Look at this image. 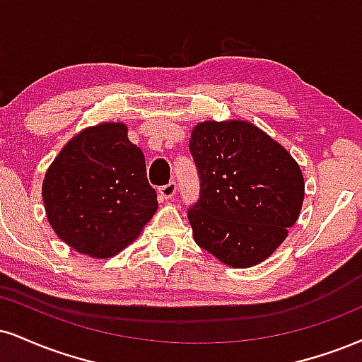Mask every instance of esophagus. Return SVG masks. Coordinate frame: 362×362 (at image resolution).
Masks as SVG:
<instances>
[{
	"label": "esophagus",
	"instance_id": "esophagus-1",
	"mask_svg": "<svg viewBox=\"0 0 362 362\" xmlns=\"http://www.w3.org/2000/svg\"><path fill=\"white\" fill-rule=\"evenodd\" d=\"M158 192H160V195H162L165 200L172 199L173 195H175V192H177V184H175V182H170V184L160 187Z\"/></svg>",
	"mask_w": 362,
	"mask_h": 362
}]
</instances>
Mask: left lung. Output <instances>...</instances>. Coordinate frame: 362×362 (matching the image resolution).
I'll list each match as a JSON object with an SVG mask.
<instances>
[{"instance_id": "obj_1", "label": "left lung", "mask_w": 362, "mask_h": 362, "mask_svg": "<svg viewBox=\"0 0 362 362\" xmlns=\"http://www.w3.org/2000/svg\"><path fill=\"white\" fill-rule=\"evenodd\" d=\"M189 148L200 178V197L189 209L195 243L233 268L269 258L305 195L293 156L245 119L199 123Z\"/></svg>"}]
</instances>
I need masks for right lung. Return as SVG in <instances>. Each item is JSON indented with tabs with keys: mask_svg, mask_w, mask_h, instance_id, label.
Here are the masks:
<instances>
[{
	"mask_svg": "<svg viewBox=\"0 0 362 362\" xmlns=\"http://www.w3.org/2000/svg\"><path fill=\"white\" fill-rule=\"evenodd\" d=\"M42 197L57 236L99 259L123 251L158 209L145 155L123 123L89 126L67 141L47 170Z\"/></svg>",
	"mask_w": 362,
	"mask_h": 362,
	"instance_id": "obj_1",
	"label": "right lung"
}]
</instances>
